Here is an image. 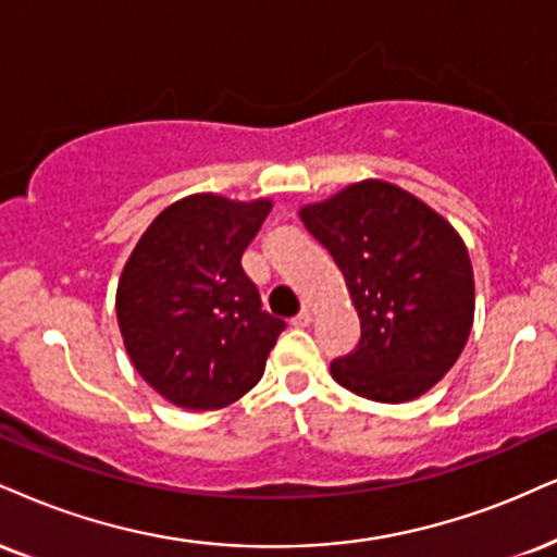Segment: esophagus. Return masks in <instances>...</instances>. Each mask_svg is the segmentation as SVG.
Wrapping results in <instances>:
<instances>
[{"mask_svg":"<svg viewBox=\"0 0 557 557\" xmlns=\"http://www.w3.org/2000/svg\"><path fill=\"white\" fill-rule=\"evenodd\" d=\"M310 322H312V310H301L297 318L292 320V325L294 327H307V325H310Z\"/></svg>","mask_w":557,"mask_h":557,"instance_id":"34e87169","label":"esophagus"}]
</instances>
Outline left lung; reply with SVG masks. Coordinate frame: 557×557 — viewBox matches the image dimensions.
Instances as JSON below:
<instances>
[{
  "label": "left lung",
  "mask_w": 557,
  "mask_h": 557,
  "mask_svg": "<svg viewBox=\"0 0 557 557\" xmlns=\"http://www.w3.org/2000/svg\"><path fill=\"white\" fill-rule=\"evenodd\" d=\"M331 252L361 322V341L331 363L333 380L374 403H408L455 367L475 318L465 239L400 185H346L299 209Z\"/></svg>",
  "instance_id": "obj_1"
}]
</instances>
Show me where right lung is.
<instances>
[{
  "mask_svg": "<svg viewBox=\"0 0 557 557\" xmlns=\"http://www.w3.org/2000/svg\"><path fill=\"white\" fill-rule=\"evenodd\" d=\"M271 209V198L185 196L154 216L123 265V346L141 380L177 408H224L263 376L286 325L260 310L239 260Z\"/></svg>",
  "mask_w": 557,
  "mask_h": 557,
  "instance_id": "obj_1",
  "label": "right lung"
}]
</instances>
